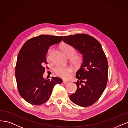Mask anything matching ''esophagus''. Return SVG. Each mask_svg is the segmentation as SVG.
Masks as SVG:
<instances>
[{"label":"esophagus","mask_w":128,"mask_h":128,"mask_svg":"<svg viewBox=\"0 0 128 128\" xmlns=\"http://www.w3.org/2000/svg\"><path fill=\"white\" fill-rule=\"evenodd\" d=\"M68 81H65V80H63V83L64 84H67V83H68Z\"/></svg>","instance_id":"1"}]
</instances>
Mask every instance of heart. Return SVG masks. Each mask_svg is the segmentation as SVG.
Here are the masks:
<instances>
[{
  "instance_id": "obj_1",
  "label": "heart",
  "mask_w": 128,
  "mask_h": 128,
  "mask_svg": "<svg viewBox=\"0 0 128 128\" xmlns=\"http://www.w3.org/2000/svg\"><path fill=\"white\" fill-rule=\"evenodd\" d=\"M61 49L68 57H71V60L74 64L78 65L81 63V56L80 55H74L76 52V49L71 45L66 44H63L62 45ZM51 52V50L49 51L48 59L50 58ZM72 68L69 66H58L54 69V72L58 76L64 79H68L70 76V74L72 72Z\"/></svg>"
}]
</instances>
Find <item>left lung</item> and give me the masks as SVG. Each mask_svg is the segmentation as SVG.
Here are the masks:
<instances>
[{"mask_svg": "<svg viewBox=\"0 0 128 128\" xmlns=\"http://www.w3.org/2000/svg\"><path fill=\"white\" fill-rule=\"evenodd\" d=\"M63 42L77 49L83 57L76 73V91L70 96L73 103L87 107L96 102L106 88L108 62L100 44L86 34L64 36Z\"/></svg>", "mask_w": 128, "mask_h": 128, "instance_id": "obj_1", "label": "left lung"}]
</instances>
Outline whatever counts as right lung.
<instances>
[{
  "label": "right lung",
  "mask_w": 128,
  "mask_h": 128,
  "mask_svg": "<svg viewBox=\"0 0 128 128\" xmlns=\"http://www.w3.org/2000/svg\"><path fill=\"white\" fill-rule=\"evenodd\" d=\"M62 39V36L40 35L26 41L20 49L15 68L16 81L20 96L31 104L39 105L47 102L54 86L62 82L58 77L51 80L43 78L49 47Z\"/></svg>",
  "instance_id": "1"
}]
</instances>
